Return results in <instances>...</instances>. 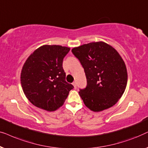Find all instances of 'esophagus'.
Here are the masks:
<instances>
[{"mask_svg": "<svg viewBox=\"0 0 148 148\" xmlns=\"http://www.w3.org/2000/svg\"><path fill=\"white\" fill-rule=\"evenodd\" d=\"M72 84H73V86H74V88H75V89H76V82H74L72 83Z\"/></svg>", "mask_w": 148, "mask_h": 148, "instance_id": "34e87169", "label": "esophagus"}]
</instances>
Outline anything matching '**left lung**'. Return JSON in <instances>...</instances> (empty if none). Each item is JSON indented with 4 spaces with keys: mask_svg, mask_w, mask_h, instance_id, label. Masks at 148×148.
I'll return each instance as SVG.
<instances>
[{
    "mask_svg": "<svg viewBox=\"0 0 148 148\" xmlns=\"http://www.w3.org/2000/svg\"><path fill=\"white\" fill-rule=\"evenodd\" d=\"M83 67L87 84L80 89L84 103L93 112L115 105L127 84L125 64L115 49L104 42H94L72 49Z\"/></svg>",
    "mask_w": 148,
    "mask_h": 148,
    "instance_id": "left-lung-1",
    "label": "left lung"
}]
</instances>
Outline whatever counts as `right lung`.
Here are the masks:
<instances>
[{
	"instance_id": "obj_1",
	"label": "right lung",
	"mask_w": 148,
	"mask_h": 148,
	"mask_svg": "<svg viewBox=\"0 0 148 148\" xmlns=\"http://www.w3.org/2000/svg\"><path fill=\"white\" fill-rule=\"evenodd\" d=\"M70 49L45 45L36 49L23 64L21 84L27 99L49 112L63 106L74 86L66 81L62 64Z\"/></svg>"
}]
</instances>
